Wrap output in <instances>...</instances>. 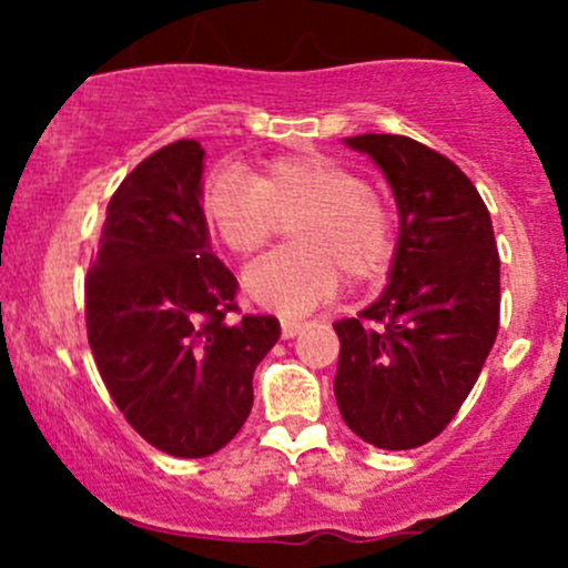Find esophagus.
Listing matches in <instances>:
<instances>
[{
	"label": "esophagus",
	"mask_w": 568,
	"mask_h": 568,
	"mask_svg": "<svg viewBox=\"0 0 568 568\" xmlns=\"http://www.w3.org/2000/svg\"><path fill=\"white\" fill-rule=\"evenodd\" d=\"M302 329H305V321L283 318V337H296Z\"/></svg>",
	"instance_id": "1"
}]
</instances>
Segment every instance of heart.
I'll use <instances>...</instances> for the list:
<instances>
[{"label": "heart", "mask_w": 568, "mask_h": 568, "mask_svg": "<svg viewBox=\"0 0 568 568\" xmlns=\"http://www.w3.org/2000/svg\"><path fill=\"white\" fill-rule=\"evenodd\" d=\"M211 236L231 255L266 247L291 223L296 247L268 252L244 272L255 305L302 316L341 291L343 277L376 283L390 272L398 250L393 205L346 164L324 153L268 159L250 178L220 173L203 189Z\"/></svg>", "instance_id": "heart-1"}]
</instances>
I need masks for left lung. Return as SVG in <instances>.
<instances>
[{
  "label": "left lung",
  "mask_w": 568,
  "mask_h": 568,
  "mask_svg": "<svg viewBox=\"0 0 568 568\" xmlns=\"http://www.w3.org/2000/svg\"><path fill=\"white\" fill-rule=\"evenodd\" d=\"M346 142L390 181L400 233L385 294L335 321L337 409L376 448H420L454 420L495 346V231L473 181L434 148L398 134Z\"/></svg>",
  "instance_id": "8db88e82"
}]
</instances>
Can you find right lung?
<instances>
[{"label":"right lung","mask_w":568,"mask_h":568,"mask_svg":"<svg viewBox=\"0 0 568 568\" xmlns=\"http://www.w3.org/2000/svg\"><path fill=\"white\" fill-rule=\"evenodd\" d=\"M200 175L194 140L136 164L109 200L84 277L88 341L109 395L142 439L181 459L236 437L252 374L280 337L274 316L239 311L236 277L209 247Z\"/></svg>","instance_id":"1"}]
</instances>
